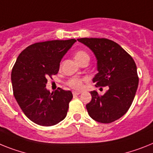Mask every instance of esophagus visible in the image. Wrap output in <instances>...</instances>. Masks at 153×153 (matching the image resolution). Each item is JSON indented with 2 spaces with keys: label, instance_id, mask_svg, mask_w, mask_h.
I'll list each match as a JSON object with an SVG mask.
<instances>
[{
  "label": "esophagus",
  "instance_id": "1",
  "mask_svg": "<svg viewBox=\"0 0 153 153\" xmlns=\"http://www.w3.org/2000/svg\"><path fill=\"white\" fill-rule=\"evenodd\" d=\"M72 93H73V95H74V96H78V95L80 94L81 92H79V91H73Z\"/></svg>",
  "mask_w": 153,
  "mask_h": 153
}]
</instances>
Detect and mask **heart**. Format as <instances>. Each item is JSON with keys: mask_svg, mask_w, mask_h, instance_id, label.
<instances>
[{"mask_svg": "<svg viewBox=\"0 0 153 153\" xmlns=\"http://www.w3.org/2000/svg\"><path fill=\"white\" fill-rule=\"evenodd\" d=\"M85 57H88V55L86 52H85L83 51H79L75 53L74 55V58L76 60L78 63L80 62L82 59ZM83 81L84 79H79V78H72L68 82V85L71 88H74V89H81L82 88L83 85Z\"/></svg>", "mask_w": 153, "mask_h": 153, "instance_id": "obj_1", "label": "heart"}]
</instances>
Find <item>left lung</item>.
Here are the masks:
<instances>
[{
	"label": "left lung",
	"mask_w": 153,
	"mask_h": 153,
	"mask_svg": "<svg viewBox=\"0 0 153 153\" xmlns=\"http://www.w3.org/2000/svg\"><path fill=\"white\" fill-rule=\"evenodd\" d=\"M78 41L93 52L98 73L92 81L96 86H108L103 96L90 92L86 105L88 115L100 123L109 124L126 114L134 100L138 85L134 61L120 45L105 38H81Z\"/></svg>",
	"instance_id": "obj_1"
}]
</instances>
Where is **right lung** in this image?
Segmentation results:
<instances>
[{"label": "right lung", "mask_w": 153, "mask_h": 153, "mask_svg": "<svg viewBox=\"0 0 153 153\" xmlns=\"http://www.w3.org/2000/svg\"><path fill=\"white\" fill-rule=\"evenodd\" d=\"M74 39L51 40L32 44L18 57L11 71L13 93L25 116L41 126H53L67 116L71 91L58 88L50 92L46 88L48 77L57 74L61 59Z\"/></svg>", "instance_id": "obj_1"}]
</instances>
